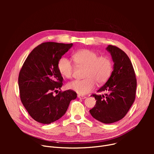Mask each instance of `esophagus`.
Returning <instances> with one entry per match:
<instances>
[{
  "mask_svg": "<svg viewBox=\"0 0 154 154\" xmlns=\"http://www.w3.org/2000/svg\"><path fill=\"white\" fill-rule=\"evenodd\" d=\"M77 97L79 99H86V97L85 96H82V95H77Z\"/></svg>",
  "mask_w": 154,
  "mask_h": 154,
  "instance_id": "esophagus-1",
  "label": "esophagus"
}]
</instances>
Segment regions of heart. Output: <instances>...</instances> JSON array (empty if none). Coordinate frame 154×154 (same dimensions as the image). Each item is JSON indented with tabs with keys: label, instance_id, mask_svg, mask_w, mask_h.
Listing matches in <instances>:
<instances>
[{
	"label": "heart",
	"instance_id": "b5f03b06",
	"mask_svg": "<svg viewBox=\"0 0 154 154\" xmlns=\"http://www.w3.org/2000/svg\"><path fill=\"white\" fill-rule=\"evenodd\" d=\"M72 58L77 67L85 68L84 75L85 79L68 83L69 89L84 95L92 92L96 84L100 86L108 81L113 70L112 62L109 57L99 56L97 53L89 49H81L73 54ZM57 66L63 77H72L75 66L69 59L61 58Z\"/></svg>",
	"mask_w": 154,
	"mask_h": 154
}]
</instances>
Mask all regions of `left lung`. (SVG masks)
<instances>
[{
	"label": "left lung",
	"mask_w": 154,
	"mask_h": 154,
	"mask_svg": "<svg viewBox=\"0 0 154 154\" xmlns=\"http://www.w3.org/2000/svg\"><path fill=\"white\" fill-rule=\"evenodd\" d=\"M106 50L114 62V70L108 81L97 91L104 95L92 94L96 100L89 110L92 116L104 124H112L124 118L133 104L137 80L127 55L116 46L109 45Z\"/></svg>",
	"instance_id": "obj_1"
}]
</instances>
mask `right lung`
Instances as JSON below:
<instances>
[{
    "mask_svg": "<svg viewBox=\"0 0 154 154\" xmlns=\"http://www.w3.org/2000/svg\"><path fill=\"white\" fill-rule=\"evenodd\" d=\"M73 44L44 42L36 47L24 62L19 75L20 97L24 107L37 122L49 124L65 114L77 93L60 89L63 77L58 69L62 56Z\"/></svg>",
    "mask_w": 154,
    "mask_h": 154,
    "instance_id": "1",
    "label": "right lung"
}]
</instances>
